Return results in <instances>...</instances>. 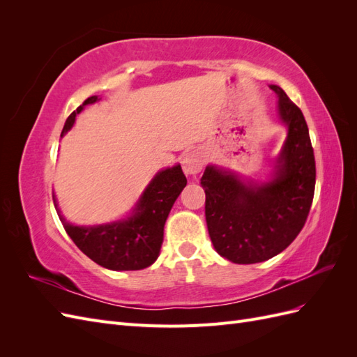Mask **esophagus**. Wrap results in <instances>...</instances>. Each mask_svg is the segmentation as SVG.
<instances>
[{"label": "esophagus", "instance_id": "esophagus-1", "mask_svg": "<svg viewBox=\"0 0 357 357\" xmlns=\"http://www.w3.org/2000/svg\"><path fill=\"white\" fill-rule=\"evenodd\" d=\"M204 156L199 152H189L183 158V169H185L186 174H198V172L204 168Z\"/></svg>", "mask_w": 357, "mask_h": 357}]
</instances>
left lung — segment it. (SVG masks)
Segmentation results:
<instances>
[{"mask_svg": "<svg viewBox=\"0 0 357 357\" xmlns=\"http://www.w3.org/2000/svg\"><path fill=\"white\" fill-rule=\"evenodd\" d=\"M271 89L289 128L274 180L245 186L214 167L201 178L211 243L234 264L264 262L283 252L304 228L314 197L316 160L305 117L280 86Z\"/></svg>", "mask_w": 357, "mask_h": 357, "instance_id": "left-lung-1", "label": "left lung"}]
</instances>
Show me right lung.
Instances as JSON below:
<instances>
[{"mask_svg": "<svg viewBox=\"0 0 357 357\" xmlns=\"http://www.w3.org/2000/svg\"><path fill=\"white\" fill-rule=\"evenodd\" d=\"M96 100V96H91L68 116L61 137L71 129L83 107ZM186 183L180 165L158 172L144 190L134 215L123 222L83 228L68 223L61 214L59 219L74 244L95 264L113 271H137L156 261L164 241V225Z\"/></svg>", "mask_w": 357, "mask_h": 357, "instance_id": "1", "label": "right lung"}]
</instances>
